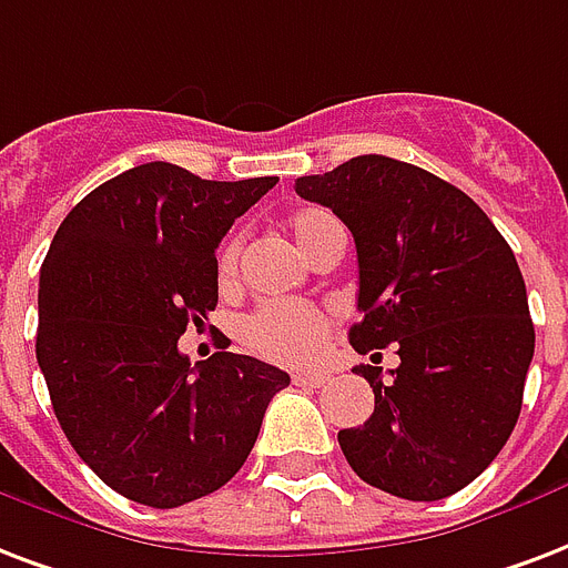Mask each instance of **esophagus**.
<instances>
[{"instance_id": "34e87169", "label": "esophagus", "mask_w": 568, "mask_h": 568, "mask_svg": "<svg viewBox=\"0 0 568 568\" xmlns=\"http://www.w3.org/2000/svg\"><path fill=\"white\" fill-rule=\"evenodd\" d=\"M327 381H331L327 372H297V375H294V384H297V387H324Z\"/></svg>"}]
</instances>
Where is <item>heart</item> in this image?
I'll list each match as a JSON object with an SVG mask.
<instances>
[{"label": "heart", "mask_w": 568, "mask_h": 568, "mask_svg": "<svg viewBox=\"0 0 568 568\" xmlns=\"http://www.w3.org/2000/svg\"><path fill=\"white\" fill-rule=\"evenodd\" d=\"M336 226H339L336 216L327 214V211H318V207L297 211L288 220V232H292L294 244L301 246L310 258ZM237 253H241V244L235 237L226 241L223 250H220L216 276H220L223 285L235 283ZM324 333H327V318L315 306H306V303L267 301L262 306H255L244 322V339L253 352H258L267 361L292 363V366L318 357Z\"/></svg>", "instance_id": "b5f03b06"}]
</instances>
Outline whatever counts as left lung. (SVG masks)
<instances>
[{"label":"left lung","instance_id":"left-lung-1","mask_svg":"<svg viewBox=\"0 0 568 568\" xmlns=\"http://www.w3.org/2000/svg\"><path fill=\"white\" fill-rule=\"evenodd\" d=\"M294 190L352 229L363 313L352 345L366 354L393 342L399 354L387 384L381 366L354 369L375 410L342 428V453L387 495H456L495 462L521 414L536 333L513 250L467 193L384 154L303 175Z\"/></svg>","mask_w":568,"mask_h":568}]
</instances>
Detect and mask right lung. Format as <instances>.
Returning <instances> with one entry per match:
<instances>
[{"mask_svg": "<svg viewBox=\"0 0 568 568\" xmlns=\"http://www.w3.org/2000/svg\"><path fill=\"white\" fill-rule=\"evenodd\" d=\"M276 181L154 160L92 190L55 232L34 354L77 456L128 500L172 509L226 486L292 381L246 354L190 366L179 352L216 306V246Z\"/></svg>", "mask_w": 568, "mask_h": 568, "instance_id": "1", "label": "right lung"}]
</instances>
